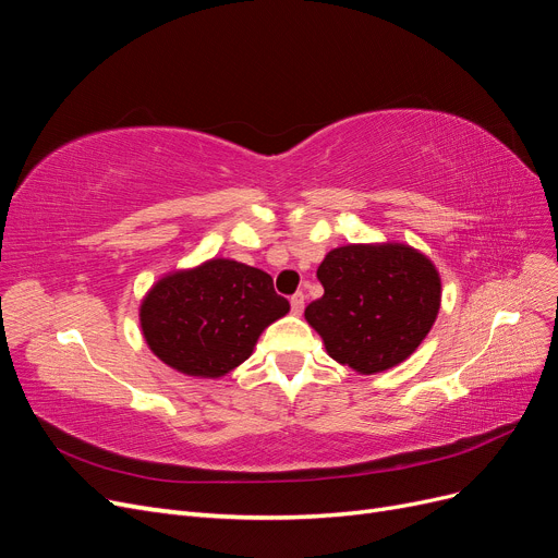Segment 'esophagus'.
<instances>
[{
	"label": "esophagus",
	"mask_w": 558,
	"mask_h": 558,
	"mask_svg": "<svg viewBox=\"0 0 558 558\" xmlns=\"http://www.w3.org/2000/svg\"><path fill=\"white\" fill-rule=\"evenodd\" d=\"M302 310H305V293L298 291V293L291 298V312H293L295 316H300Z\"/></svg>",
	"instance_id": "esophagus-1"
}]
</instances>
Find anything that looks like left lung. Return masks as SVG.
<instances>
[{
	"label": "left lung",
	"instance_id": "obj_1",
	"mask_svg": "<svg viewBox=\"0 0 558 558\" xmlns=\"http://www.w3.org/2000/svg\"><path fill=\"white\" fill-rule=\"evenodd\" d=\"M324 295L305 310L328 356L361 375L410 359L440 312L433 260L398 242L332 248L318 265Z\"/></svg>",
	"mask_w": 558,
	"mask_h": 558
}]
</instances>
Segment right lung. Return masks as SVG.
Wrapping results in <instances>:
<instances>
[{"instance_id": "obj_1", "label": "right lung", "mask_w": 558, "mask_h": 558, "mask_svg": "<svg viewBox=\"0 0 558 558\" xmlns=\"http://www.w3.org/2000/svg\"><path fill=\"white\" fill-rule=\"evenodd\" d=\"M289 310L263 269L211 258L158 279L142 300L140 324L148 349L165 365L218 379L242 365L260 332Z\"/></svg>"}]
</instances>
